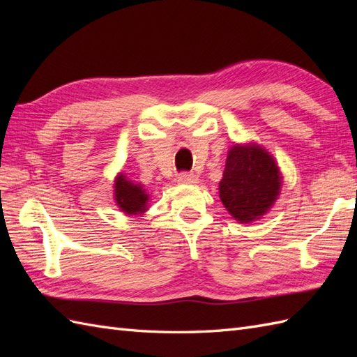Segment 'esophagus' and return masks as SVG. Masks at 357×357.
<instances>
[{
  "label": "esophagus",
  "instance_id": "esophagus-1",
  "mask_svg": "<svg viewBox=\"0 0 357 357\" xmlns=\"http://www.w3.org/2000/svg\"><path fill=\"white\" fill-rule=\"evenodd\" d=\"M197 176L193 174H188V172H181V174L177 177V181L180 185H193V183H197Z\"/></svg>",
  "mask_w": 357,
  "mask_h": 357
}]
</instances>
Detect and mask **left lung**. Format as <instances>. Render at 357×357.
Returning <instances> with one entry per match:
<instances>
[{
  "mask_svg": "<svg viewBox=\"0 0 357 357\" xmlns=\"http://www.w3.org/2000/svg\"><path fill=\"white\" fill-rule=\"evenodd\" d=\"M282 189L275 159L255 143L235 144L226 158L219 183L225 208L240 223H250L273 207Z\"/></svg>",
  "mask_w": 357,
  "mask_h": 357,
  "instance_id": "obj_1",
  "label": "left lung"
}]
</instances>
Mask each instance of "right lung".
I'll return each instance as SVG.
<instances>
[{
    "label": "right lung",
    "mask_w": 357,
    "mask_h": 357,
    "mask_svg": "<svg viewBox=\"0 0 357 357\" xmlns=\"http://www.w3.org/2000/svg\"><path fill=\"white\" fill-rule=\"evenodd\" d=\"M114 201L125 214L135 215L146 213L149 195L143 186L134 185L123 174H119L114 180Z\"/></svg>",
    "instance_id": "obj_1"
}]
</instances>
